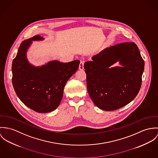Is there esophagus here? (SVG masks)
Returning <instances> with one entry per match:
<instances>
[{
  "label": "esophagus",
  "mask_w": 158,
  "mask_h": 158,
  "mask_svg": "<svg viewBox=\"0 0 158 158\" xmlns=\"http://www.w3.org/2000/svg\"><path fill=\"white\" fill-rule=\"evenodd\" d=\"M84 61L81 60V61H80V64H79V70H84Z\"/></svg>",
  "instance_id": "esophagus-1"
}]
</instances>
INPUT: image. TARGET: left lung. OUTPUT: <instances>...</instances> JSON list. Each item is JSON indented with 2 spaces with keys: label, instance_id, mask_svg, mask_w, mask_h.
<instances>
[{
  "label": "left lung",
  "instance_id": "1",
  "mask_svg": "<svg viewBox=\"0 0 158 158\" xmlns=\"http://www.w3.org/2000/svg\"><path fill=\"white\" fill-rule=\"evenodd\" d=\"M84 64L88 94L98 108L113 111L132 101L142 84L144 61L134 42L106 48ZM119 61L121 67L111 68Z\"/></svg>",
  "mask_w": 158,
  "mask_h": 158
}]
</instances>
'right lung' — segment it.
Masks as SVG:
<instances>
[{
  "instance_id": "1",
  "label": "right lung",
  "mask_w": 158,
  "mask_h": 158,
  "mask_svg": "<svg viewBox=\"0 0 158 158\" xmlns=\"http://www.w3.org/2000/svg\"><path fill=\"white\" fill-rule=\"evenodd\" d=\"M43 39L36 35L23 41L12 64V83L18 98L37 113L50 112L58 107L65 85L80 63L79 60L68 63L52 60L41 67L31 65L27 51L33 40Z\"/></svg>"
}]
</instances>
